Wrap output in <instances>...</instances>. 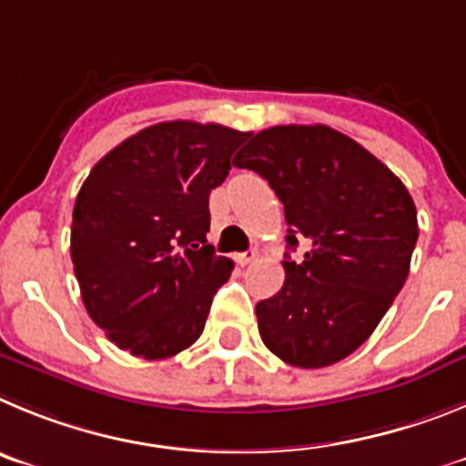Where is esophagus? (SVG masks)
Segmentation results:
<instances>
[{"instance_id":"1","label":"esophagus","mask_w":466,"mask_h":466,"mask_svg":"<svg viewBox=\"0 0 466 466\" xmlns=\"http://www.w3.org/2000/svg\"><path fill=\"white\" fill-rule=\"evenodd\" d=\"M255 259H258V253H255V250H243V253L237 255V262L243 264V267L250 262H255Z\"/></svg>"}]
</instances>
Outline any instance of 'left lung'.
I'll use <instances>...</instances> for the list:
<instances>
[{
	"instance_id": "left-lung-1",
	"label": "left lung",
	"mask_w": 466,
	"mask_h": 466,
	"mask_svg": "<svg viewBox=\"0 0 466 466\" xmlns=\"http://www.w3.org/2000/svg\"><path fill=\"white\" fill-rule=\"evenodd\" d=\"M279 195L288 248L283 288L255 306L259 337L283 362L320 369L358 350L409 276L418 213L379 157L327 125L262 129L234 157Z\"/></svg>"
}]
</instances>
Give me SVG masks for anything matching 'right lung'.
Segmentation results:
<instances>
[{
	"instance_id": "add662e5",
	"label": "right lung",
	"mask_w": 466,
	"mask_h": 466,
	"mask_svg": "<svg viewBox=\"0 0 466 466\" xmlns=\"http://www.w3.org/2000/svg\"><path fill=\"white\" fill-rule=\"evenodd\" d=\"M248 132L171 120L116 146L83 183L71 262L87 313L137 358L165 360L199 339L232 259L207 243L208 195Z\"/></svg>"
}]
</instances>
